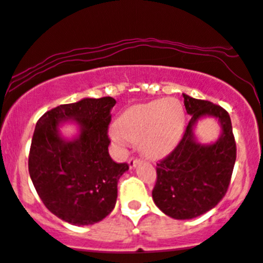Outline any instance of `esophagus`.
Masks as SVG:
<instances>
[{"instance_id":"34e87169","label":"esophagus","mask_w":263,"mask_h":263,"mask_svg":"<svg viewBox=\"0 0 263 263\" xmlns=\"http://www.w3.org/2000/svg\"><path fill=\"white\" fill-rule=\"evenodd\" d=\"M138 162H140V158H137V157H131L128 160V164H129V167H131V168H134V167L136 166Z\"/></svg>"}]
</instances>
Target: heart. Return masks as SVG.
Segmentation results:
<instances>
[{"label":"heart","instance_id":"obj_1","mask_svg":"<svg viewBox=\"0 0 263 263\" xmlns=\"http://www.w3.org/2000/svg\"><path fill=\"white\" fill-rule=\"evenodd\" d=\"M183 108L175 99L156 100L123 112L111 135L116 142H138L147 157L160 158L177 145L183 129Z\"/></svg>","mask_w":263,"mask_h":263}]
</instances>
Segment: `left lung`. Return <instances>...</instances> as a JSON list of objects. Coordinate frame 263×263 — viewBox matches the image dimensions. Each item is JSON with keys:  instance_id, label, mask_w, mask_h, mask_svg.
Instances as JSON below:
<instances>
[{"instance_id": "8db88e82", "label": "left lung", "mask_w": 263, "mask_h": 263, "mask_svg": "<svg viewBox=\"0 0 263 263\" xmlns=\"http://www.w3.org/2000/svg\"><path fill=\"white\" fill-rule=\"evenodd\" d=\"M189 125L177 146L156 167L152 197L156 206L176 220H190L213 209L226 195L236 161V141L229 112L206 100L183 93ZM213 116L222 126L221 137L212 145H201L193 137L198 118Z\"/></svg>"}]
</instances>
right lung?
Instances as JSON below:
<instances>
[{
	"instance_id": "1",
	"label": "right lung",
	"mask_w": 263,
	"mask_h": 263,
	"mask_svg": "<svg viewBox=\"0 0 263 263\" xmlns=\"http://www.w3.org/2000/svg\"><path fill=\"white\" fill-rule=\"evenodd\" d=\"M112 97L85 99L60 105L37 121L28 172L48 211L76 226L93 224L108 216L117 200V182L128 163L115 162L108 154ZM72 118L81 126L80 137H59L60 122Z\"/></svg>"
}]
</instances>
